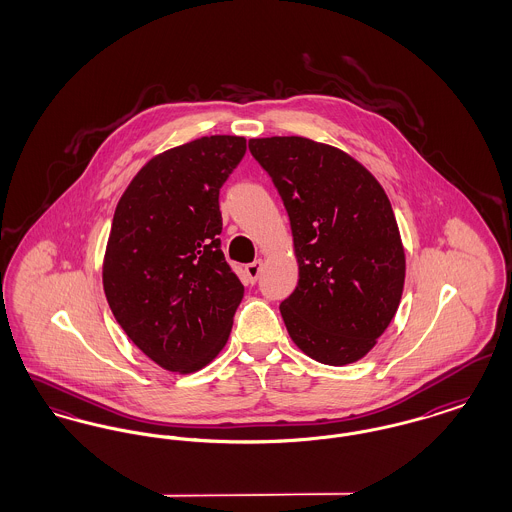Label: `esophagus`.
I'll use <instances>...</instances> for the list:
<instances>
[{"label": "esophagus", "instance_id": "obj_1", "mask_svg": "<svg viewBox=\"0 0 512 512\" xmlns=\"http://www.w3.org/2000/svg\"><path fill=\"white\" fill-rule=\"evenodd\" d=\"M261 270H263V259H257V261H253V263H249V265L245 267V272H247V276H249L251 282H257Z\"/></svg>", "mask_w": 512, "mask_h": 512}]
</instances>
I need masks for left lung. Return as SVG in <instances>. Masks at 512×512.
<instances>
[{
    "label": "left lung",
    "mask_w": 512,
    "mask_h": 512,
    "mask_svg": "<svg viewBox=\"0 0 512 512\" xmlns=\"http://www.w3.org/2000/svg\"><path fill=\"white\" fill-rule=\"evenodd\" d=\"M292 224L299 282L280 313L322 365L363 359L395 317L405 249L380 182L338 147L301 136L249 140Z\"/></svg>",
    "instance_id": "obj_1"
}]
</instances>
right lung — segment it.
Wrapping results in <instances>:
<instances>
[{
    "instance_id": "1",
    "label": "right lung",
    "mask_w": 512,
    "mask_h": 512,
    "mask_svg": "<svg viewBox=\"0 0 512 512\" xmlns=\"http://www.w3.org/2000/svg\"><path fill=\"white\" fill-rule=\"evenodd\" d=\"M242 136H203L149 159L124 190L103 257V290L126 336L171 372L226 345L244 286L220 249L219 192Z\"/></svg>"
}]
</instances>
